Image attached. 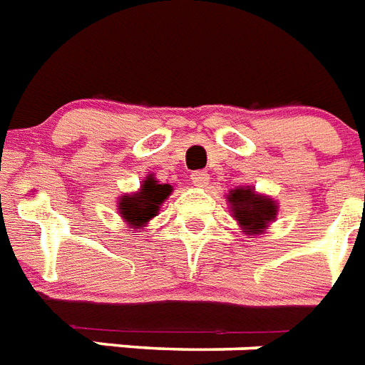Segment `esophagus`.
Returning a JSON list of instances; mask_svg holds the SVG:
<instances>
[{
	"label": "esophagus",
	"instance_id": "obj_1",
	"mask_svg": "<svg viewBox=\"0 0 365 365\" xmlns=\"http://www.w3.org/2000/svg\"><path fill=\"white\" fill-rule=\"evenodd\" d=\"M208 180H210V176H208L207 172H193L191 174V183L197 185V187H207Z\"/></svg>",
	"mask_w": 365,
	"mask_h": 365
}]
</instances>
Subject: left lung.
Listing matches in <instances>:
<instances>
[{"label": "left lung", "instance_id": "1", "mask_svg": "<svg viewBox=\"0 0 365 365\" xmlns=\"http://www.w3.org/2000/svg\"><path fill=\"white\" fill-rule=\"evenodd\" d=\"M230 212L245 235H262L277 218L279 205L269 195L258 193L252 185H241L226 195Z\"/></svg>", "mask_w": 365, "mask_h": 365}]
</instances>
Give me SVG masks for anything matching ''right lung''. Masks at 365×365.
<instances>
[{
	"label": "right lung",
	"mask_w": 365,
	"mask_h": 365,
	"mask_svg": "<svg viewBox=\"0 0 365 365\" xmlns=\"http://www.w3.org/2000/svg\"><path fill=\"white\" fill-rule=\"evenodd\" d=\"M172 195L170 183L157 182V178L149 176L141 182L138 191L133 193H124L118 197L116 207L120 214L122 222L130 230H145L147 224L155 216H158V210L163 207V202Z\"/></svg>",
	"instance_id": "1"
}]
</instances>
